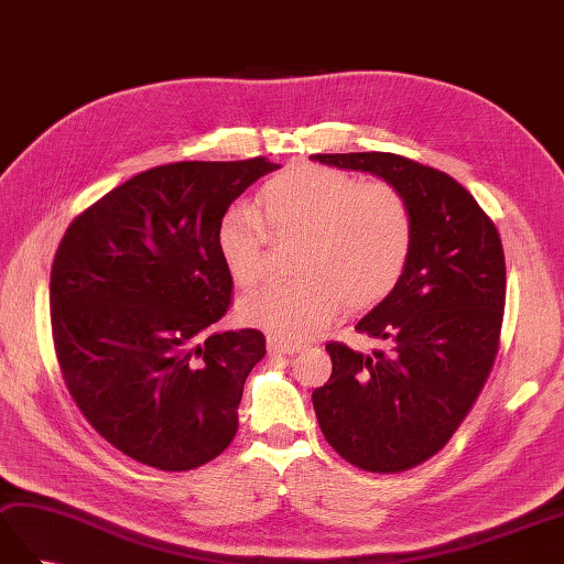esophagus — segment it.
<instances>
[{
    "label": "esophagus",
    "instance_id": "34e87169",
    "mask_svg": "<svg viewBox=\"0 0 564 564\" xmlns=\"http://www.w3.org/2000/svg\"><path fill=\"white\" fill-rule=\"evenodd\" d=\"M267 346H269V350H271V352H288V356H291V352H297L300 348H303L300 344H293V341H281V338H273V336L269 338Z\"/></svg>",
    "mask_w": 564,
    "mask_h": 564
}]
</instances>
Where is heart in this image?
Masks as SVG:
<instances>
[{"label":"heart","mask_w":564,"mask_h":564,"mask_svg":"<svg viewBox=\"0 0 564 564\" xmlns=\"http://www.w3.org/2000/svg\"><path fill=\"white\" fill-rule=\"evenodd\" d=\"M259 208L232 204L223 212L216 250L230 279L247 288L264 273L269 232L276 240L300 238L293 261L300 279L264 285L240 303L247 324L281 341L319 334L346 305H377L409 267L415 216L391 182L295 163L261 185Z\"/></svg>","instance_id":"b5f03b06"}]
</instances>
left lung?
Masks as SVG:
<instances>
[{"label":"left lung","mask_w":564,"mask_h":564,"mask_svg":"<svg viewBox=\"0 0 564 564\" xmlns=\"http://www.w3.org/2000/svg\"><path fill=\"white\" fill-rule=\"evenodd\" d=\"M397 185L413 206L415 240L401 281L356 324L387 341L370 356L329 341L332 377L312 391L326 442L372 474L435 456L464 423L500 348L505 250L492 218L442 170L397 153H317Z\"/></svg>","instance_id":"obj_1"}]
</instances>
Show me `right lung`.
<instances>
[{
	"instance_id": "right-lung-1",
	"label": "right lung",
	"mask_w": 564,
	"mask_h": 564,
	"mask_svg": "<svg viewBox=\"0 0 564 564\" xmlns=\"http://www.w3.org/2000/svg\"><path fill=\"white\" fill-rule=\"evenodd\" d=\"M279 165L182 161L151 167L84 208L50 273L52 341L72 399L100 437L159 470H192L238 432L259 329L214 332L232 279L216 226Z\"/></svg>"
}]
</instances>
